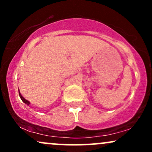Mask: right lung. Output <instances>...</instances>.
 I'll use <instances>...</instances> for the list:
<instances>
[{
  "label": "right lung",
  "mask_w": 152,
  "mask_h": 152,
  "mask_svg": "<svg viewBox=\"0 0 152 152\" xmlns=\"http://www.w3.org/2000/svg\"><path fill=\"white\" fill-rule=\"evenodd\" d=\"M18 92H19V96H20V98L21 99V100L23 101V102H24V103H25V104H27L28 106H29V104H30V102H29L28 101V100H26V99H24L23 97L22 96V95H21V94H20V91H19V89H18Z\"/></svg>",
  "instance_id": "add662e5"
}]
</instances>
